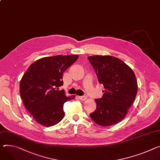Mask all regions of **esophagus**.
Listing matches in <instances>:
<instances>
[{"label": "esophagus", "mask_w": 160, "mask_h": 160, "mask_svg": "<svg viewBox=\"0 0 160 160\" xmlns=\"http://www.w3.org/2000/svg\"><path fill=\"white\" fill-rule=\"evenodd\" d=\"M78 98L80 100H82V101H84V100H85L87 99V98L85 96H78Z\"/></svg>", "instance_id": "esophagus-1"}]
</instances>
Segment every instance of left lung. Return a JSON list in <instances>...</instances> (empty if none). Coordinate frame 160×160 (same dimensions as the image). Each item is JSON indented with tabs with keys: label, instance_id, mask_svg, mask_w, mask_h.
I'll list each match as a JSON object with an SVG mask.
<instances>
[{
	"label": "left lung",
	"instance_id": "8db88e82",
	"mask_svg": "<svg viewBox=\"0 0 160 160\" xmlns=\"http://www.w3.org/2000/svg\"><path fill=\"white\" fill-rule=\"evenodd\" d=\"M105 90L95 99L96 110L90 117L98 125L110 126L121 122L136 98L138 85L133 71L122 61L110 55L88 57Z\"/></svg>",
	"mask_w": 160,
	"mask_h": 160
}]
</instances>
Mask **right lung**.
<instances>
[{
    "label": "right lung",
    "instance_id": "1",
    "mask_svg": "<svg viewBox=\"0 0 160 160\" xmlns=\"http://www.w3.org/2000/svg\"><path fill=\"white\" fill-rule=\"evenodd\" d=\"M78 55H56L39 59L33 62L23 75L20 93L26 109L34 119L46 127L54 126L64 118L65 102L74 99L64 90V72L78 59Z\"/></svg>",
    "mask_w": 160,
    "mask_h": 160
}]
</instances>
